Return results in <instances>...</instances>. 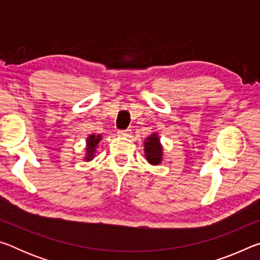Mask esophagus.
<instances>
[{
	"label": "esophagus",
	"instance_id": "esophagus-1",
	"mask_svg": "<svg viewBox=\"0 0 260 260\" xmlns=\"http://www.w3.org/2000/svg\"><path fill=\"white\" fill-rule=\"evenodd\" d=\"M118 135L120 136V138H127V136H129V131H118Z\"/></svg>",
	"mask_w": 260,
	"mask_h": 260
}]
</instances>
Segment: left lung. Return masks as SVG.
<instances>
[{"instance_id":"1","label":"left lung","mask_w":260,"mask_h":260,"mask_svg":"<svg viewBox=\"0 0 260 260\" xmlns=\"http://www.w3.org/2000/svg\"><path fill=\"white\" fill-rule=\"evenodd\" d=\"M144 156L151 165H158L161 162L162 146L157 133H152L144 140Z\"/></svg>"}]
</instances>
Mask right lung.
I'll return each mask as SVG.
<instances>
[{"instance_id":"add662e5","label":"right lung","mask_w":260,"mask_h":260,"mask_svg":"<svg viewBox=\"0 0 260 260\" xmlns=\"http://www.w3.org/2000/svg\"><path fill=\"white\" fill-rule=\"evenodd\" d=\"M101 140H102V136H101L100 134L99 135L90 134L86 139V156H85V158H83L86 161H89L95 157L96 148H98Z\"/></svg>"}]
</instances>
